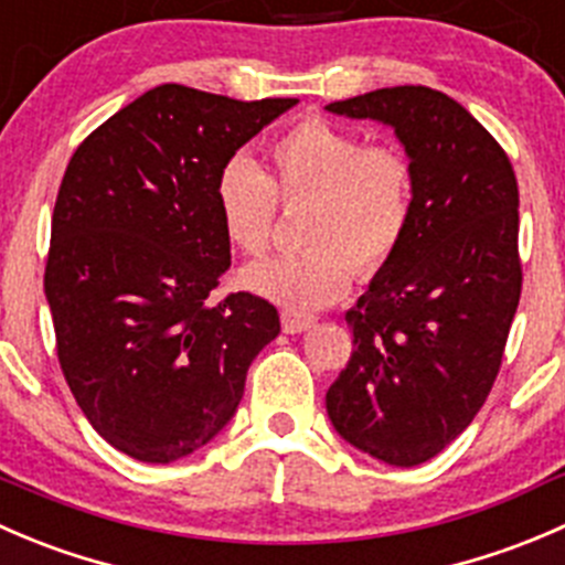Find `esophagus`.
Listing matches in <instances>:
<instances>
[{
	"instance_id": "esophagus-1",
	"label": "esophagus",
	"mask_w": 565,
	"mask_h": 565,
	"mask_svg": "<svg viewBox=\"0 0 565 565\" xmlns=\"http://www.w3.org/2000/svg\"><path fill=\"white\" fill-rule=\"evenodd\" d=\"M311 326H317L315 315H306V311H298V309L281 311V328L287 333H303L309 331Z\"/></svg>"
}]
</instances>
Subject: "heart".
Here are the masks:
<instances>
[{
	"instance_id": "obj_1",
	"label": "heart",
	"mask_w": 565,
	"mask_h": 565,
	"mask_svg": "<svg viewBox=\"0 0 565 565\" xmlns=\"http://www.w3.org/2000/svg\"><path fill=\"white\" fill-rule=\"evenodd\" d=\"M267 166L234 157L215 179L223 237L245 256L273 243L278 204H309L300 254L256 262L245 287L292 306L320 309L342 298L353 270L375 276L394 259L414 221L416 171L394 143H364L326 118H300L267 146Z\"/></svg>"
}]
</instances>
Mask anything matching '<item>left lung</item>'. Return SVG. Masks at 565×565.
<instances>
[{
    "label": "left lung",
    "instance_id": "1",
    "mask_svg": "<svg viewBox=\"0 0 565 565\" xmlns=\"http://www.w3.org/2000/svg\"><path fill=\"white\" fill-rule=\"evenodd\" d=\"M328 109L394 126L416 195L399 250L344 315L355 350L326 408L361 452L416 467L469 428L502 366L522 295L516 177L491 131L434 87H381Z\"/></svg>",
    "mask_w": 565,
    "mask_h": 565
}]
</instances>
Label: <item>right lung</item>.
<instances>
[{"label": "right lung", "mask_w": 565, "mask_h": 565, "mask_svg": "<svg viewBox=\"0 0 565 565\" xmlns=\"http://www.w3.org/2000/svg\"><path fill=\"white\" fill-rule=\"evenodd\" d=\"M292 104L160 85L65 168L43 276L57 361L96 434L137 461L171 463L215 439L281 331L259 295L215 300L232 265L215 179Z\"/></svg>", "instance_id": "obj_1"}]
</instances>
